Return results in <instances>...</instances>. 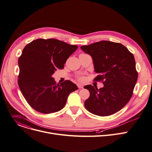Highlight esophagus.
Segmentation results:
<instances>
[{
    "mask_svg": "<svg viewBox=\"0 0 152 152\" xmlns=\"http://www.w3.org/2000/svg\"><path fill=\"white\" fill-rule=\"evenodd\" d=\"M77 87H78L79 88H83V87H84V86H83V85L80 84H77Z\"/></svg>",
    "mask_w": 152,
    "mask_h": 152,
    "instance_id": "obj_1",
    "label": "esophagus"
}]
</instances>
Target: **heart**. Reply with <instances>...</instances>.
I'll return each mask as SVG.
<instances>
[{
  "mask_svg": "<svg viewBox=\"0 0 152 152\" xmlns=\"http://www.w3.org/2000/svg\"><path fill=\"white\" fill-rule=\"evenodd\" d=\"M79 80H84V77H79Z\"/></svg>",
  "mask_w": 152,
  "mask_h": 152,
  "instance_id": "obj_1",
  "label": "heart"
}]
</instances>
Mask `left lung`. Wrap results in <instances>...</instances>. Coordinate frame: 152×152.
Masks as SVG:
<instances>
[{
	"mask_svg": "<svg viewBox=\"0 0 152 152\" xmlns=\"http://www.w3.org/2000/svg\"><path fill=\"white\" fill-rule=\"evenodd\" d=\"M83 51L92 57L95 80H103L104 87L87 85L90 96L85 101L86 109L99 116H108L122 109L133 95L138 75L134 56L123 45L101 41L82 46Z\"/></svg>",
	"mask_w": 152,
	"mask_h": 152,
	"instance_id": "left-lung-1",
	"label": "left lung"
}]
</instances>
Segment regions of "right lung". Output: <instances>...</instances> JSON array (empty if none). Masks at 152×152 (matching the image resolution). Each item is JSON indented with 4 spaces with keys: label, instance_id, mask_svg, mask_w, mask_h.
Returning a JSON list of instances; mask_svg holds the SVG:
<instances>
[{
    "label": "right lung",
    "instance_id": "obj_1",
    "mask_svg": "<svg viewBox=\"0 0 152 152\" xmlns=\"http://www.w3.org/2000/svg\"><path fill=\"white\" fill-rule=\"evenodd\" d=\"M77 46L57 39H37L27 45L18 60V85L28 104L39 113L58 112L78 88L69 80L57 84L52 75L62 69Z\"/></svg>",
    "mask_w": 152,
    "mask_h": 152
}]
</instances>
